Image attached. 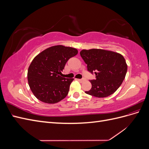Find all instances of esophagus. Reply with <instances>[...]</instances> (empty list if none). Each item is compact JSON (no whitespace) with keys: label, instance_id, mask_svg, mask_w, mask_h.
Here are the masks:
<instances>
[{"label":"esophagus","instance_id":"1","mask_svg":"<svg viewBox=\"0 0 149 149\" xmlns=\"http://www.w3.org/2000/svg\"><path fill=\"white\" fill-rule=\"evenodd\" d=\"M77 80L79 82H80V83H82V82H83L85 80L84 79H77Z\"/></svg>","mask_w":149,"mask_h":149}]
</instances>
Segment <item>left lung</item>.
<instances>
[{"label": "left lung", "instance_id": "8db88e82", "mask_svg": "<svg viewBox=\"0 0 149 149\" xmlns=\"http://www.w3.org/2000/svg\"><path fill=\"white\" fill-rule=\"evenodd\" d=\"M80 55L88 70L94 72L96 79L91 80V89L85 93L96 97H106L116 91L123 83L127 70L124 56L102 49H82Z\"/></svg>", "mask_w": 149, "mask_h": 149}]
</instances>
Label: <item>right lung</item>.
I'll list each match as a JSON object with an SVG mask.
<instances>
[{
  "label": "right lung",
  "mask_w": 149,
  "mask_h": 149,
  "mask_svg": "<svg viewBox=\"0 0 149 149\" xmlns=\"http://www.w3.org/2000/svg\"><path fill=\"white\" fill-rule=\"evenodd\" d=\"M78 49L63 45L49 47L36 56L27 73L28 83L34 96L40 101L55 104L63 100L69 92L73 78L61 77V71Z\"/></svg>",
  "instance_id": "right-lung-1"
}]
</instances>
